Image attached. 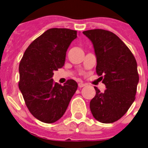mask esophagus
Wrapping results in <instances>:
<instances>
[{"instance_id":"1","label":"esophagus","mask_w":148,"mask_h":148,"mask_svg":"<svg viewBox=\"0 0 148 148\" xmlns=\"http://www.w3.org/2000/svg\"><path fill=\"white\" fill-rule=\"evenodd\" d=\"M84 86H85V84H84L83 82H80V83L78 84L79 88H83V87H84Z\"/></svg>"}]
</instances>
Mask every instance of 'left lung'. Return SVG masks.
I'll use <instances>...</instances> for the list:
<instances>
[{
	"label": "left lung",
	"instance_id": "left-lung-1",
	"mask_svg": "<svg viewBox=\"0 0 148 148\" xmlns=\"http://www.w3.org/2000/svg\"><path fill=\"white\" fill-rule=\"evenodd\" d=\"M92 42L97 58L96 71L106 86L104 92L95 87L90 102L95 119L104 124L117 121L135 100L139 75L133 53L112 32L102 29L84 31Z\"/></svg>",
	"mask_w": 148,
	"mask_h": 148
}]
</instances>
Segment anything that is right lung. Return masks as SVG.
I'll return each instance as SVG.
<instances>
[{"instance_id":"right-lung-1","label":"right lung","mask_w":148,"mask_h":148,"mask_svg":"<svg viewBox=\"0 0 148 148\" xmlns=\"http://www.w3.org/2000/svg\"><path fill=\"white\" fill-rule=\"evenodd\" d=\"M77 31L51 28L34 40L19 65V89L34 117L51 124L62 117L77 89L74 80L61 86L53 82V71L64 65L66 52Z\"/></svg>"}]
</instances>
